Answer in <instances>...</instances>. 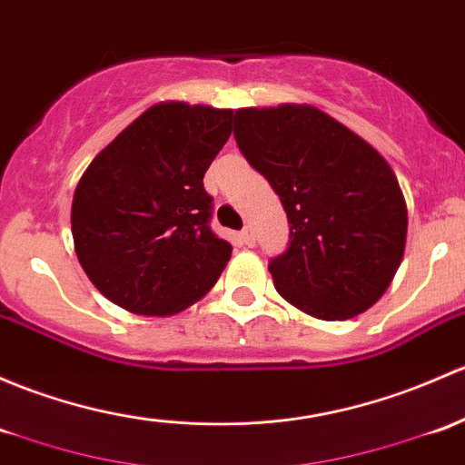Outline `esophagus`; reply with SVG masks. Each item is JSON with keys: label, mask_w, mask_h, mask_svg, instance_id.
Here are the masks:
<instances>
[{"label": "esophagus", "mask_w": 465, "mask_h": 465, "mask_svg": "<svg viewBox=\"0 0 465 465\" xmlns=\"http://www.w3.org/2000/svg\"><path fill=\"white\" fill-rule=\"evenodd\" d=\"M241 241L245 242L247 247H253V245H256V236H253V229H252V227H245V229H242V232H241Z\"/></svg>", "instance_id": "34e87169"}]
</instances>
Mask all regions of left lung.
Returning <instances> with one entry per match:
<instances>
[{"label":"left lung","instance_id":"left-lung-1","mask_svg":"<svg viewBox=\"0 0 465 465\" xmlns=\"http://www.w3.org/2000/svg\"><path fill=\"white\" fill-rule=\"evenodd\" d=\"M233 120L242 155L290 220V247L270 262L278 294L321 321L370 310L392 282L408 233L392 167L316 106H252Z\"/></svg>","mask_w":465,"mask_h":465}]
</instances>
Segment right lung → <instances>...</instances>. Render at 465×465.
I'll return each mask as SVG.
<instances>
[{
	"instance_id": "obj_1",
	"label": "right lung",
	"mask_w": 465,
	"mask_h": 465,
	"mask_svg": "<svg viewBox=\"0 0 465 465\" xmlns=\"http://www.w3.org/2000/svg\"><path fill=\"white\" fill-rule=\"evenodd\" d=\"M232 109L160 102L100 151L77 183V261L111 302L171 316L200 301L232 258L209 229L204 171L232 135Z\"/></svg>"
}]
</instances>
